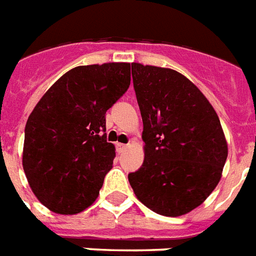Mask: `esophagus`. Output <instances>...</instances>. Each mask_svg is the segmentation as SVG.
<instances>
[{"label":"esophagus","instance_id":"esophagus-1","mask_svg":"<svg viewBox=\"0 0 256 256\" xmlns=\"http://www.w3.org/2000/svg\"><path fill=\"white\" fill-rule=\"evenodd\" d=\"M117 147H118V150H120V151H121V152H122V151H124V150L128 148V144H124V143H118Z\"/></svg>","mask_w":256,"mask_h":256}]
</instances>
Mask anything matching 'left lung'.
Instances as JSON below:
<instances>
[{"instance_id":"1","label":"left lung","mask_w":256,"mask_h":256,"mask_svg":"<svg viewBox=\"0 0 256 256\" xmlns=\"http://www.w3.org/2000/svg\"><path fill=\"white\" fill-rule=\"evenodd\" d=\"M132 74L144 160L128 174L130 186L158 214H186L221 178L228 143L220 118L200 89L176 70L132 63Z\"/></svg>"}]
</instances>
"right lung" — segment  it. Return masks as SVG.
Here are the masks:
<instances>
[{
  "mask_svg": "<svg viewBox=\"0 0 256 256\" xmlns=\"http://www.w3.org/2000/svg\"><path fill=\"white\" fill-rule=\"evenodd\" d=\"M130 80L128 63L80 66L56 81L31 112L22 164L32 192L50 210L78 214L98 197L116 158L105 114Z\"/></svg>",
  "mask_w": 256,
  "mask_h": 256,
  "instance_id": "add662e5",
  "label": "right lung"
}]
</instances>
